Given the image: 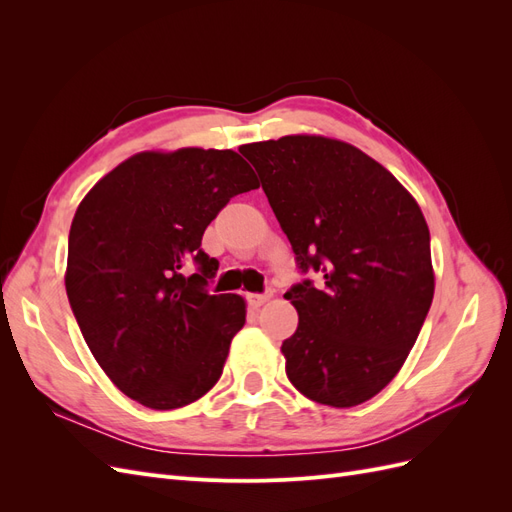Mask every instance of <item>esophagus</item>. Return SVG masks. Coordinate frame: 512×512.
<instances>
[{"instance_id":"obj_1","label":"esophagus","mask_w":512,"mask_h":512,"mask_svg":"<svg viewBox=\"0 0 512 512\" xmlns=\"http://www.w3.org/2000/svg\"><path fill=\"white\" fill-rule=\"evenodd\" d=\"M271 297H273V292L271 290H267L265 294H250V297H247V301H250V305L252 307H262L265 303H269L271 301Z\"/></svg>"}]
</instances>
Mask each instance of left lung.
<instances>
[{
	"label": "left lung",
	"mask_w": 512,
	"mask_h": 512,
	"mask_svg": "<svg viewBox=\"0 0 512 512\" xmlns=\"http://www.w3.org/2000/svg\"><path fill=\"white\" fill-rule=\"evenodd\" d=\"M303 273L288 299L299 327L282 344L307 399L352 408L406 363L431 307L429 228L414 196L367 153L337 138L290 134L239 147Z\"/></svg>",
	"instance_id": "8db88e82"
}]
</instances>
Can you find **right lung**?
Here are the masks:
<instances>
[{"label": "right lung", "mask_w": 512, "mask_h": 512, "mask_svg": "<svg viewBox=\"0 0 512 512\" xmlns=\"http://www.w3.org/2000/svg\"><path fill=\"white\" fill-rule=\"evenodd\" d=\"M258 188L232 149L141 151L81 200L68 239L66 292L104 374L151 410H175L220 380L245 324L239 294H209L218 260L205 228L237 194ZM201 273L185 278L184 265Z\"/></svg>", "instance_id": "obj_1"}]
</instances>
